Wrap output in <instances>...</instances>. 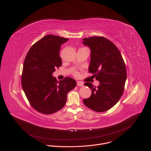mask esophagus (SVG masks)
I'll list each match as a JSON object with an SVG mask.
<instances>
[{"label":"esophagus","instance_id":"34e87169","mask_svg":"<svg viewBox=\"0 0 151 151\" xmlns=\"http://www.w3.org/2000/svg\"><path fill=\"white\" fill-rule=\"evenodd\" d=\"M77 85L79 86V87H82V86H83V83L82 82H80V81H78Z\"/></svg>","mask_w":151,"mask_h":151}]
</instances>
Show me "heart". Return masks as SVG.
<instances>
[{
  "mask_svg": "<svg viewBox=\"0 0 151 151\" xmlns=\"http://www.w3.org/2000/svg\"><path fill=\"white\" fill-rule=\"evenodd\" d=\"M75 75H78V73L76 72V73H75Z\"/></svg>",
  "mask_w": 151,
  "mask_h": 151,
  "instance_id": "heart-1",
  "label": "heart"
}]
</instances>
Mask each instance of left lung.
I'll return each mask as SVG.
<instances>
[{"label":"left lung","mask_w":151,"mask_h":151,"mask_svg":"<svg viewBox=\"0 0 151 151\" xmlns=\"http://www.w3.org/2000/svg\"><path fill=\"white\" fill-rule=\"evenodd\" d=\"M83 44L91 50L89 72L100 82L94 87L86 82L91 96L83 100V104L94 111L103 112L115 106L122 96L127 71L121 54L114 43L103 37L83 39Z\"/></svg>","instance_id":"left-lung-1"}]
</instances>
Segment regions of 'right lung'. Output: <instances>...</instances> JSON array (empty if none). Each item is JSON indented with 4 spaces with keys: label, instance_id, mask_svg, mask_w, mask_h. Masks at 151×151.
Listing matches in <instances>:
<instances>
[{
    "label": "right lung",
    "instance_id": "1",
    "mask_svg": "<svg viewBox=\"0 0 151 151\" xmlns=\"http://www.w3.org/2000/svg\"><path fill=\"white\" fill-rule=\"evenodd\" d=\"M68 40L47 35L35 43L25 58L21 85L30 105L40 113L48 115L61 109L68 93L76 85L73 78L66 77L58 82L52 76L62 64L60 47Z\"/></svg>",
    "mask_w": 151,
    "mask_h": 151
}]
</instances>
